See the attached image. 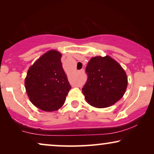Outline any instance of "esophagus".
Segmentation results:
<instances>
[{
  "mask_svg": "<svg viewBox=\"0 0 154 154\" xmlns=\"http://www.w3.org/2000/svg\"><path fill=\"white\" fill-rule=\"evenodd\" d=\"M81 73H84V69H81Z\"/></svg>",
  "mask_w": 154,
  "mask_h": 154,
  "instance_id": "1",
  "label": "esophagus"
}]
</instances>
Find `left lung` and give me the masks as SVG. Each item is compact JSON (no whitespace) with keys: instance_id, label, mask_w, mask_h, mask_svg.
<instances>
[{"instance_id":"8db88e82","label":"left lung","mask_w":154,"mask_h":154,"mask_svg":"<svg viewBox=\"0 0 154 154\" xmlns=\"http://www.w3.org/2000/svg\"><path fill=\"white\" fill-rule=\"evenodd\" d=\"M85 72L88 79L82 92L90 105L96 108H106L123 97L128 87L127 74L111 57H92Z\"/></svg>"}]
</instances>
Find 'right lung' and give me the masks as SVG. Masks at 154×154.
Masks as SVG:
<instances>
[{"mask_svg": "<svg viewBox=\"0 0 154 154\" xmlns=\"http://www.w3.org/2000/svg\"><path fill=\"white\" fill-rule=\"evenodd\" d=\"M62 54L50 50L29 67L24 80L31 102L42 111L51 112L64 104L71 87L61 62Z\"/></svg>", "mask_w": 154, "mask_h": 154, "instance_id": "add662e5", "label": "right lung"}]
</instances>
